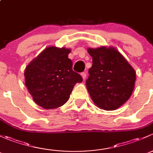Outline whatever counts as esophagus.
Masks as SVG:
<instances>
[{
	"mask_svg": "<svg viewBox=\"0 0 153 153\" xmlns=\"http://www.w3.org/2000/svg\"><path fill=\"white\" fill-rule=\"evenodd\" d=\"M81 76H82V77L83 79H85L86 78V73L82 72V73H81Z\"/></svg>",
	"mask_w": 153,
	"mask_h": 153,
	"instance_id": "esophagus-1",
	"label": "esophagus"
}]
</instances>
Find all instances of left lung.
<instances>
[{"label": "left lung", "instance_id": "obj_1", "mask_svg": "<svg viewBox=\"0 0 153 153\" xmlns=\"http://www.w3.org/2000/svg\"><path fill=\"white\" fill-rule=\"evenodd\" d=\"M93 65L88 70L86 87L94 103L105 111H113L125 103L134 89L135 72L113 48H88Z\"/></svg>", "mask_w": 153, "mask_h": 153}]
</instances>
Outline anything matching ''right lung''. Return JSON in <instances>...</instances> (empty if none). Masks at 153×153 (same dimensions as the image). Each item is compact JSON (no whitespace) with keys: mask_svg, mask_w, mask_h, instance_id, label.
<instances>
[{"mask_svg":"<svg viewBox=\"0 0 153 153\" xmlns=\"http://www.w3.org/2000/svg\"><path fill=\"white\" fill-rule=\"evenodd\" d=\"M71 50L52 46L45 48L25 70V84L35 103L45 109L62 106L68 100L81 75L73 71Z\"/></svg>","mask_w":153,"mask_h":153,"instance_id":"add662e5","label":"right lung"}]
</instances>
